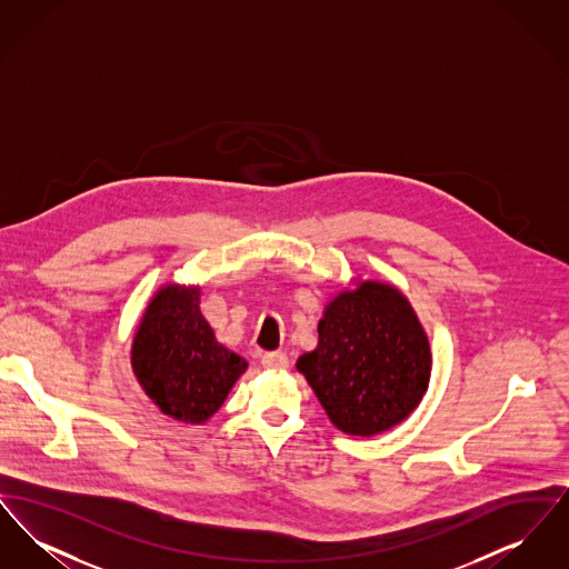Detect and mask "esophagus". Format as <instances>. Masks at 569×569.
I'll return each instance as SVG.
<instances>
[{
	"label": "esophagus",
	"instance_id": "34e87169",
	"mask_svg": "<svg viewBox=\"0 0 569 569\" xmlns=\"http://www.w3.org/2000/svg\"><path fill=\"white\" fill-rule=\"evenodd\" d=\"M262 367L271 371H281L288 367V356L283 352H269L262 356Z\"/></svg>",
	"mask_w": 569,
	"mask_h": 569
}]
</instances>
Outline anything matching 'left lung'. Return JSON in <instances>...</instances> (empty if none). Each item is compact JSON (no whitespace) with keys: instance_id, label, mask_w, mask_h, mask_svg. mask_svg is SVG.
<instances>
[{"instance_id":"1","label":"left lung","mask_w":569,"mask_h":569,"mask_svg":"<svg viewBox=\"0 0 569 569\" xmlns=\"http://www.w3.org/2000/svg\"><path fill=\"white\" fill-rule=\"evenodd\" d=\"M431 348L416 311L395 286L360 281L326 305L318 348L297 369L343 433H383L422 401Z\"/></svg>"}]
</instances>
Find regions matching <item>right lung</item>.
<instances>
[{
    "mask_svg": "<svg viewBox=\"0 0 569 569\" xmlns=\"http://www.w3.org/2000/svg\"><path fill=\"white\" fill-rule=\"evenodd\" d=\"M132 369L166 416L202 425L223 406L247 362L217 343L200 313V290L168 283L151 298L136 328Z\"/></svg>",
    "mask_w": 569,
    "mask_h": 569,
    "instance_id": "1",
    "label": "right lung"
}]
</instances>
